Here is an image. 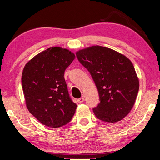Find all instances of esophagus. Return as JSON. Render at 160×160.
<instances>
[{"mask_svg":"<svg viewBox=\"0 0 160 160\" xmlns=\"http://www.w3.org/2000/svg\"><path fill=\"white\" fill-rule=\"evenodd\" d=\"M84 95H82L79 99H78V102H79V103H82V102H84Z\"/></svg>","mask_w":160,"mask_h":160,"instance_id":"esophagus-1","label":"esophagus"}]
</instances>
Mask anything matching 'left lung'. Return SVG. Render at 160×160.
<instances>
[{"label": "left lung", "mask_w": 160, "mask_h": 160, "mask_svg": "<svg viewBox=\"0 0 160 160\" xmlns=\"http://www.w3.org/2000/svg\"><path fill=\"white\" fill-rule=\"evenodd\" d=\"M76 54L90 73L99 92L100 102L93 108L96 117L109 123L122 120L132 110L139 89L132 62L124 54L98 45Z\"/></svg>", "instance_id": "1"}]
</instances>
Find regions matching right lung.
<instances>
[{
	"label": "right lung",
	"instance_id": "obj_1",
	"mask_svg": "<svg viewBox=\"0 0 160 160\" xmlns=\"http://www.w3.org/2000/svg\"><path fill=\"white\" fill-rule=\"evenodd\" d=\"M76 56L64 48L50 47L28 61L22 74L26 106L43 125L58 128L71 122L76 106L70 98L65 70Z\"/></svg>",
	"mask_w": 160,
	"mask_h": 160
}]
</instances>
